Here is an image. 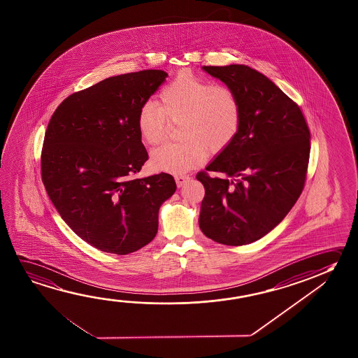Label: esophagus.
I'll list each match as a JSON object with an SVG mask.
<instances>
[{"label": "esophagus", "instance_id": "34e87169", "mask_svg": "<svg viewBox=\"0 0 358 358\" xmlns=\"http://www.w3.org/2000/svg\"><path fill=\"white\" fill-rule=\"evenodd\" d=\"M175 180H176L177 186L182 187V186H185V185L189 181V176H186V175H177V176L175 177Z\"/></svg>", "mask_w": 358, "mask_h": 358}]
</instances>
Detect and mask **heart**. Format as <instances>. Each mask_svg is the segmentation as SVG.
Segmentation results:
<instances>
[{"mask_svg":"<svg viewBox=\"0 0 358 358\" xmlns=\"http://www.w3.org/2000/svg\"><path fill=\"white\" fill-rule=\"evenodd\" d=\"M159 106L147 101L136 117L137 131L148 145L162 141L166 117L182 122V142H167L151 155L156 170L186 173L203 164L207 148L220 152L235 140L242 111L237 94L222 85L183 71L159 94Z\"/></svg>","mask_w":358,"mask_h":358,"instance_id":"b5f03b06","label":"heart"}]
</instances>
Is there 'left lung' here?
Here are the masks:
<instances>
[{
    "instance_id": "1",
    "label": "left lung",
    "mask_w": 358,
    "mask_h": 358,
    "mask_svg": "<svg viewBox=\"0 0 358 358\" xmlns=\"http://www.w3.org/2000/svg\"><path fill=\"white\" fill-rule=\"evenodd\" d=\"M238 97L235 140L199 172L205 186L199 229L208 238L242 246L262 238L291 211L305 186L310 129L287 94L246 65L203 66Z\"/></svg>"
}]
</instances>
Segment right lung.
I'll use <instances>...</instances> for the list:
<instances>
[{
    "label": "right lung",
    "instance_id": "add662e5",
    "mask_svg": "<svg viewBox=\"0 0 358 358\" xmlns=\"http://www.w3.org/2000/svg\"><path fill=\"white\" fill-rule=\"evenodd\" d=\"M167 72L108 77L69 96L48 122L42 181L59 216L103 252H135L155 238L159 207L176 191L173 177L135 178L148 159L137 112Z\"/></svg>",
    "mask_w": 358,
    "mask_h": 358
}]
</instances>
